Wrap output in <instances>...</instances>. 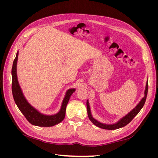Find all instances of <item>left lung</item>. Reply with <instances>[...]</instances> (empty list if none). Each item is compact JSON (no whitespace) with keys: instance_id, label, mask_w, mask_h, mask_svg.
I'll return each instance as SVG.
<instances>
[{"instance_id":"obj_1","label":"left lung","mask_w":158,"mask_h":158,"mask_svg":"<svg viewBox=\"0 0 158 158\" xmlns=\"http://www.w3.org/2000/svg\"><path fill=\"white\" fill-rule=\"evenodd\" d=\"M148 81H147V84L146 85V90L145 92H144V97L141 99V100L140 101V102L138 104V105L136 106V107L132 109L129 114H127L126 116H124L123 118H121L120 121L116 123L113 124V125H106V124H102L101 123L98 122V121H96L95 119L93 118L91 116V114H90V106L89 105V102H86V106H87V111H88V116H89V119L90 120L93 124L95 125L96 126H98V127L102 128V129H105V130H116L118 129V128H121L125 126V125H127L130 122L135 118L137 115L138 114L139 112L140 111V110L145 104V102L146 100V97H147V93H148Z\"/></svg>"}]
</instances>
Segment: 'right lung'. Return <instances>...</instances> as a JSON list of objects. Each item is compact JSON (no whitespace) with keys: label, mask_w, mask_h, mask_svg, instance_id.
<instances>
[{"label":"right lung","mask_w":158,"mask_h":158,"mask_svg":"<svg viewBox=\"0 0 158 158\" xmlns=\"http://www.w3.org/2000/svg\"><path fill=\"white\" fill-rule=\"evenodd\" d=\"M18 58V52L14 60L12 68V91L16 105L19 109L21 113L26 117L27 121L32 125L40 127H51L63 121L65 116L66 106L68 105L71 95L75 89H69L66 93L65 97L63 101L60 111L57 114L53 116H46L39 113L36 109L29 105L23 96L22 91L19 85L17 77V62Z\"/></svg>","instance_id":"right-lung-1"}]
</instances>
